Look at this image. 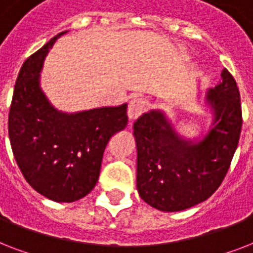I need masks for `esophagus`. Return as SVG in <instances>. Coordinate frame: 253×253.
<instances>
[{"mask_svg":"<svg viewBox=\"0 0 253 253\" xmlns=\"http://www.w3.org/2000/svg\"><path fill=\"white\" fill-rule=\"evenodd\" d=\"M146 101L142 98H135L132 99L128 105V109H127V115H128V119L130 121H135L136 118H139L140 115L144 113L146 110Z\"/></svg>","mask_w":253,"mask_h":253,"instance_id":"obj_1","label":"esophagus"}]
</instances>
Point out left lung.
<instances>
[{
  "label": "left lung",
  "instance_id": "1",
  "mask_svg": "<svg viewBox=\"0 0 253 253\" xmlns=\"http://www.w3.org/2000/svg\"><path fill=\"white\" fill-rule=\"evenodd\" d=\"M220 76L219 84L206 93L214 119L200 142L180 136L162 110L144 113L135 121L136 188L152 208L181 211L208 200L222 184L243 119L235 79L226 68Z\"/></svg>",
  "mask_w": 253,
  "mask_h": 253
}]
</instances>
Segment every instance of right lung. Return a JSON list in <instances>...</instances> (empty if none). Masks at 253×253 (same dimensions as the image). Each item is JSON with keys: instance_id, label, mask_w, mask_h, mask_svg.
<instances>
[{"instance_id": "1", "label": "right lung", "mask_w": 253, "mask_h": 253, "mask_svg": "<svg viewBox=\"0 0 253 253\" xmlns=\"http://www.w3.org/2000/svg\"><path fill=\"white\" fill-rule=\"evenodd\" d=\"M57 34L23 63L9 111L14 159L26 181L55 202H75L98 180L110 138L127 126V103L63 113L41 87V71Z\"/></svg>"}]
</instances>
